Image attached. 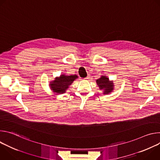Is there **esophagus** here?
I'll list each match as a JSON object with an SVG mask.
<instances>
[{
    "label": "esophagus",
    "instance_id": "esophagus-1",
    "mask_svg": "<svg viewBox=\"0 0 160 160\" xmlns=\"http://www.w3.org/2000/svg\"><path fill=\"white\" fill-rule=\"evenodd\" d=\"M89 78H90V75H88V76H87L85 79V80H88Z\"/></svg>",
    "mask_w": 160,
    "mask_h": 160
}]
</instances>
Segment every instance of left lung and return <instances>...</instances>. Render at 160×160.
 Masks as SVG:
<instances>
[{
    "mask_svg": "<svg viewBox=\"0 0 160 160\" xmlns=\"http://www.w3.org/2000/svg\"><path fill=\"white\" fill-rule=\"evenodd\" d=\"M98 86L99 90H102V94H109L114 90L113 81L109 80V78L106 75H101V77L96 80Z\"/></svg>",
    "mask_w": 160,
    "mask_h": 160,
    "instance_id": "8db88e82",
    "label": "left lung"
}]
</instances>
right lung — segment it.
Instances as JSON below:
<instances>
[{"label": "right lung", "mask_w": 160, "mask_h": 160, "mask_svg": "<svg viewBox=\"0 0 160 160\" xmlns=\"http://www.w3.org/2000/svg\"><path fill=\"white\" fill-rule=\"evenodd\" d=\"M77 78H78V76L76 75H66L64 73L59 77H56L54 80L51 81L49 87L54 94L57 95L62 94L66 92L69 87Z\"/></svg>", "instance_id": "right-lung-1"}]
</instances>
